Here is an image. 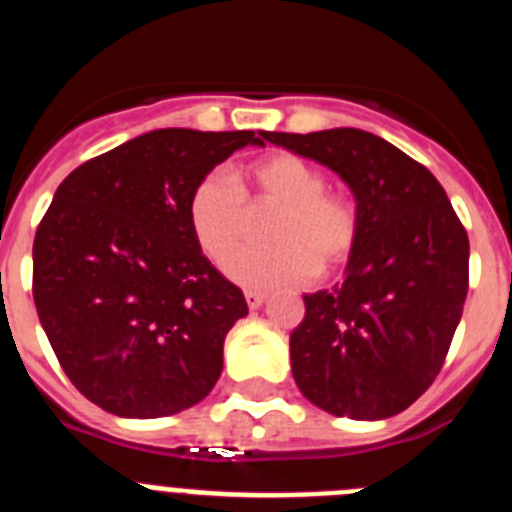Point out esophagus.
I'll use <instances>...</instances> for the list:
<instances>
[{
	"label": "esophagus",
	"mask_w": 512,
	"mask_h": 512,
	"mask_svg": "<svg viewBox=\"0 0 512 512\" xmlns=\"http://www.w3.org/2000/svg\"><path fill=\"white\" fill-rule=\"evenodd\" d=\"M246 302H248V307H251V310H259L261 305H264L266 302V295L264 292H246Z\"/></svg>",
	"instance_id": "1"
}]
</instances>
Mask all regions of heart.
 Listing matches in <instances>:
<instances>
[{
    "label": "heart",
    "instance_id": "b5f03b06",
    "mask_svg": "<svg viewBox=\"0 0 512 512\" xmlns=\"http://www.w3.org/2000/svg\"><path fill=\"white\" fill-rule=\"evenodd\" d=\"M248 197L259 207H279L266 238L274 246L238 253L228 277L251 289L297 287L315 271H333L351 256L359 215L346 194L325 189V174L295 153H271L246 171ZM189 225L202 251L223 264L248 233L243 189L223 171H210L189 194Z\"/></svg>",
    "mask_w": 512,
    "mask_h": 512
}]
</instances>
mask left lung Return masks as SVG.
<instances>
[{"label":"left lung","mask_w":512,"mask_h":512,"mask_svg":"<svg viewBox=\"0 0 512 512\" xmlns=\"http://www.w3.org/2000/svg\"><path fill=\"white\" fill-rule=\"evenodd\" d=\"M264 138L336 171L359 215L346 279L305 295V318L289 336L297 387L338 418L402 413L449 354L469 289L467 230L436 176L379 135L333 128Z\"/></svg>","instance_id":"left-lung-1"}]
</instances>
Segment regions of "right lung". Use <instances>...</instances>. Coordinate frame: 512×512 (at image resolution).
<instances>
[{"label":"right lung","mask_w":512,"mask_h":512,"mask_svg":"<svg viewBox=\"0 0 512 512\" xmlns=\"http://www.w3.org/2000/svg\"><path fill=\"white\" fill-rule=\"evenodd\" d=\"M264 130H151L71 171L33 243L45 336L81 395L120 418H164L210 395L246 297L189 225L202 176Z\"/></svg>","instance_id":"obj_1"}]
</instances>
